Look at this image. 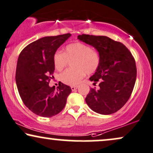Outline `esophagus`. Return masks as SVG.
I'll list each match as a JSON object with an SVG mask.
<instances>
[{
    "instance_id": "obj_1",
    "label": "esophagus",
    "mask_w": 153,
    "mask_h": 153,
    "mask_svg": "<svg viewBox=\"0 0 153 153\" xmlns=\"http://www.w3.org/2000/svg\"><path fill=\"white\" fill-rule=\"evenodd\" d=\"M77 88H78V86H71V90L73 91H75Z\"/></svg>"
}]
</instances>
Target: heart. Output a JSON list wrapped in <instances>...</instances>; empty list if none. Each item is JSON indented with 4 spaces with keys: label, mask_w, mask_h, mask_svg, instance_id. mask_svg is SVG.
<instances>
[{
    "label": "heart",
    "mask_w": 153,
    "mask_h": 153,
    "mask_svg": "<svg viewBox=\"0 0 153 153\" xmlns=\"http://www.w3.org/2000/svg\"><path fill=\"white\" fill-rule=\"evenodd\" d=\"M75 68L67 69L60 73V79L62 82L70 85H75L85 75L94 73L100 64V55L96 50L81 42L70 44L65 52L58 51L53 56V63L56 69L61 71L72 61Z\"/></svg>",
    "instance_id": "1"
}]
</instances>
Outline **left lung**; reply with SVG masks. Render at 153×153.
I'll return each mask as SVG.
<instances>
[{
    "label": "left lung",
    "instance_id": "1",
    "mask_svg": "<svg viewBox=\"0 0 153 153\" xmlns=\"http://www.w3.org/2000/svg\"><path fill=\"white\" fill-rule=\"evenodd\" d=\"M79 40L97 49L100 55V64L90 78L99 88H91L85 102L95 113L113 114L129 100L135 86L137 68L133 56L125 45L103 36L82 34Z\"/></svg>",
    "mask_w": 153,
    "mask_h": 153
}]
</instances>
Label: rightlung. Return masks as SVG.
Segmentation results:
<instances>
[{"label":"right lung","mask_w":153,"mask_h":153,"mask_svg":"<svg viewBox=\"0 0 153 153\" xmlns=\"http://www.w3.org/2000/svg\"><path fill=\"white\" fill-rule=\"evenodd\" d=\"M71 33L44 37L25 47L20 53L16 72L18 91L25 105L41 117H51L62 111L71 93L70 86L59 82L50 87L55 66L53 56Z\"/></svg>","instance_id":"right-lung-1"}]
</instances>
